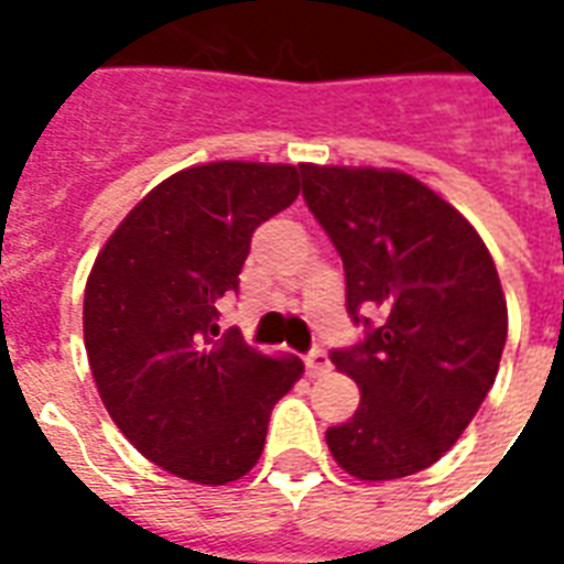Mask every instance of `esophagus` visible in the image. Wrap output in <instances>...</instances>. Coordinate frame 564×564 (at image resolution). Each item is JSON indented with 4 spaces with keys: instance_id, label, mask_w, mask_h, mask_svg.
<instances>
[{
    "instance_id": "esophagus-1",
    "label": "esophagus",
    "mask_w": 564,
    "mask_h": 564,
    "mask_svg": "<svg viewBox=\"0 0 564 564\" xmlns=\"http://www.w3.org/2000/svg\"><path fill=\"white\" fill-rule=\"evenodd\" d=\"M305 366H307V375H311V378H317V375H323V371H329V356H326V350L314 347V350L305 356Z\"/></svg>"
}]
</instances>
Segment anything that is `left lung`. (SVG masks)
<instances>
[{"instance_id":"obj_1","label":"left lung","mask_w":564,"mask_h":564,"mask_svg":"<svg viewBox=\"0 0 564 564\" xmlns=\"http://www.w3.org/2000/svg\"><path fill=\"white\" fill-rule=\"evenodd\" d=\"M299 172L307 208L341 253L347 314L366 326L362 341L329 354L362 402L326 444L359 480L423 471L496 383L508 338L496 262L471 223L411 174L311 162Z\"/></svg>"}]
</instances>
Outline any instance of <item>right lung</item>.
Returning a JSON list of instances; mask_svg holds the SVG:
<instances>
[{"mask_svg": "<svg viewBox=\"0 0 564 564\" xmlns=\"http://www.w3.org/2000/svg\"><path fill=\"white\" fill-rule=\"evenodd\" d=\"M295 196L299 165L184 169L129 210L87 278L84 344L108 414L141 456L193 484L245 477L271 408L305 371L217 326L257 226Z\"/></svg>", "mask_w": 564, "mask_h": 564, "instance_id": "obj_1", "label": "right lung"}]
</instances>
